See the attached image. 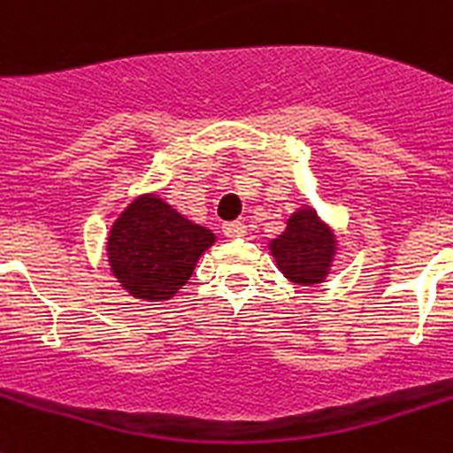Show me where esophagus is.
Returning <instances> with one entry per match:
<instances>
[{
    "instance_id": "34e87169",
    "label": "esophagus",
    "mask_w": 453,
    "mask_h": 453,
    "mask_svg": "<svg viewBox=\"0 0 453 453\" xmlns=\"http://www.w3.org/2000/svg\"><path fill=\"white\" fill-rule=\"evenodd\" d=\"M223 234H226L227 239L244 237V234H246V226H244V223H242V220H233V223H226V226H223Z\"/></svg>"
}]
</instances>
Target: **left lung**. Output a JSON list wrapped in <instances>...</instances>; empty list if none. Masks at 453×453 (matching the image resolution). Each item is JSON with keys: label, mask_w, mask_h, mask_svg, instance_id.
Here are the masks:
<instances>
[{"label": "left lung", "mask_w": 453, "mask_h": 453, "mask_svg": "<svg viewBox=\"0 0 453 453\" xmlns=\"http://www.w3.org/2000/svg\"><path fill=\"white\" fill-rule=\"evenodd\" d=\"M276 267L295 285L325 283L336 257V234L311 204L285 220V230L269 242Z\"/></svg>", "instance_id": "8db88e82"}]
</instances>
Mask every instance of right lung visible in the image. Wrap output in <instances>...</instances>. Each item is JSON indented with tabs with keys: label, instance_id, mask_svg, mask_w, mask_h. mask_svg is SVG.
I'll list each match as a JSON object with an SVG mask.
<instances>
[{
	"label": "right lung",
	"instance_id": "add662e5",
	"mask_svg": "<svg viewBox=\"0 0 453 453\" xmlns=\"http://www.w3.org/2000/svg\"><path fill=\"white\" fill-rule=\"evenodd\" d=\"M214 242L211 230L181 216L156 193H144L117 216L105 250L121 290L142 302H168Z\"/></svg>",
	"mask_w": 453,
	"mask_h": 453
}]
</instances>
